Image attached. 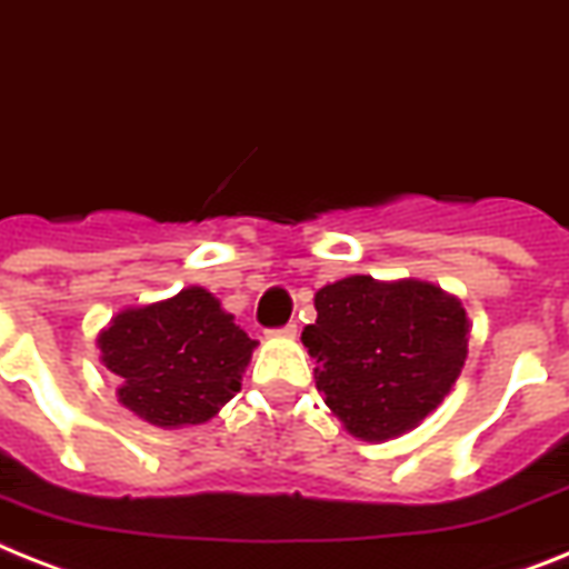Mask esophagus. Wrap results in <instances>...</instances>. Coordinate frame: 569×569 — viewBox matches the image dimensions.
<instances>
[{"label": "esophagus", "mask_w": 569, "mask_h": 569, "mask_svg": "<svg viewBox=\"0 0 569 569\" xmlns=\"http://www.w3.org/2000/svg\"><path fill=\"white\" fill-rule=\"evenodd\" d=\"M271 336H274V338H295V336H298V323H286V327L274 329Z\"/></svg>", "instance_id": "1"}]
</instances>
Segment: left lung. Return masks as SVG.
Wrapping results in <instances>:
<instances>
[{
  "label": "left lung",
  "mask_w": 569,
  "mask_h": 569,
  "mask_svg": "<svg viewBox=\"0 0 569 569\" xmlns=\"http://www.w3.org/2000/svg\"><path fill=\"white\" fill-rule=\"evenodd\" d=\"M315 309L300 336L315 388L356 439L388 442L419 428L466 367L469 315L428 280L341 277L315 292Z\"/></svg>",
  "instance_id": "obj_1"
}]
</instances>
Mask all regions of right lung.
<instances>
[{
  "label": "right lung",
  "mask_w": 569,
  "mask_h": 569,
  "mask_svg": "<svg viewBox=\"0 0 569 569\" xmlns=\"http://www.w3.org/2000/svg\"><path fill=\"white\" fill-rule=\"evenodd\" d=\"M100 361L121 379L118 402L156 428L213 419L242 388L257 341L202 286L127 307L98 332Z\"/></svg>",
  "instance_id": "right-lung-1"
}]
</instances>
